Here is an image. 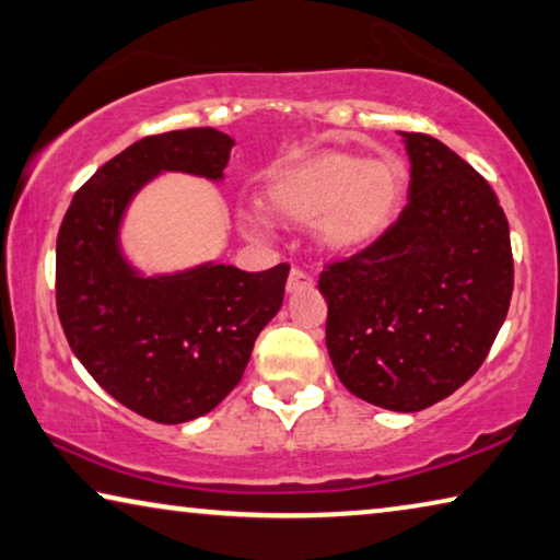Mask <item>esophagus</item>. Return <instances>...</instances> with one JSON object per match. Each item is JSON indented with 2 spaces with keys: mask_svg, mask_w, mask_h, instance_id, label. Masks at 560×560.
Here are the masks:
<instances>
[{
  "mask_svg": "<svg viewBox=\"0 0 560 560\" xmlns=\"http://www.w3.org/2000/svg\"><path fill=\"white\" fill-rule=\"evenodd\" d=\"M315 288V280L313 275L300 270V268H292L290 270V278H288V292L290 295H295V292H303V290H313Z\"/></svg>",
  "mask_w": 560,
  "mask_h": 560,
  "instance_id": "1",
  "label": "esophagus"
}]
</instances>
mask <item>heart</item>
Wrapping results in <instances>:
<instances>
[{
  "mask_svg": "<svg viewBox=\"0 0 560 560\" xmlns=\"http://www.w3.org/2000/svg\"><path fill=\"white\" fill-rule=\"evenodd\" d=\"M402 185L406 172L398 162L325 150L275 170L265 183L262 208L290 225L315 222L325 250L358 253L393 225ZM245 228L253 230L255 222L245 220Z\"/></svg>",
  "mask_w": 560,
  "mask_h": 560,
  "instance_id": "obj_1",
  "label": "heart"
}]
</instances>
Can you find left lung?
Instances as JSON below:
<instances>
[{
	"label": "left lung",
	"mask_w": 560,
	"mask_h": 560,
	"mask_svg": "<svg viewBox=\"0 0 560 560\" xmlns=\"http://www.w3.org/2000/svg\"><path fill=\"white\" fill-rule=\"evenodd\" d=\"M402 137L408 205L377 243L325 265L317 288L340 383L377 408L416 412L483 365L509 315L513 250L483 175L435 137Z\"/></svg>",
	"instance_id": "left-lung-1"
}]
</instances>
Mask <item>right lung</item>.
<instances>
[{
    "label": "right lung",
    "mask_w": 560,
    "mask_h": 560,
    "mask_svg": "<svg viewBox=\"0 0 560 560\" xmlns=\"http://www.w3.org/2000/svg\"><path fill=\"white\" fill-rule=\"evenodd\" d=\"M232 144L212 127L142 137L77 190L57 235L67 342L112 398L154 423H185L218 406L285 298L288 262L265 272L205 265L177 278H137L117 250L127 202L152 175L183 170L220 179Z\"/></svg>",
    "instance_id": "1"
}]
</instances>
